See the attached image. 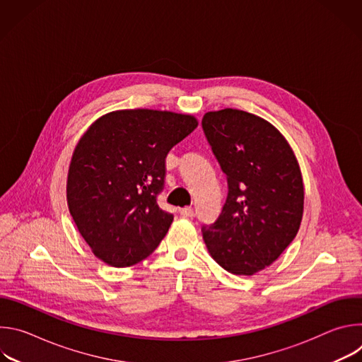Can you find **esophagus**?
I'll list each match as a JSON object with an SVG mask.
<instances>
[{
	"label": "esophagus",
	"instance_id": "34e87169",
	"mask_svg": "<svg viewBox=\"0 0 362 362\" xmlns=\"http://www.w3.org/2000/svg\"><path fill=\"white\" fill-rule=\"evenodd\" d=\"M180 215H182L183 218H193V216H194V212H193L192 208H182V209H180Z\"/></svg>",
	"mask_w": 362,
	"mask_h": 362
}]
</instances>
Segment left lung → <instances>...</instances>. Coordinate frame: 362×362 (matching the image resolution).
<instances>
[{"mask_svg":"<svg viewBox=\"0 0 362 362\" xmlns=\"http://www.w3.org/2000/svg\"><path fill=\"white\" fill-rule=\"evenodd\" d=\"M228 179V197L215 223L202 228L214 259L235 275H253L275 262L296 236L303 183L286 139L269 122L223 109L202 119Z\"/></svg>","mask_w":362,"mask_h":362,"instance_id":"8db88e82","label":"left lung"}]
</instances>
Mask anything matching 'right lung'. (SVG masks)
<instances>
[{"label":"right lung","instance_id":"right-lung-1","mask_svg":"<svg viewBox=\"0 0 362 362\" xmlns=\"http://www.w3.org/2000/svg\"><path fill=\"white\" fill-rule=\"evenodd\" d=\"M196 127L190 115L136 109L101 116L83 134L69 168L67 203L98 259L132 267L166 236L173 215L158 204L166 156Z\"/></svg>","mask_w":362,"mask_h":362}]
</instances>
